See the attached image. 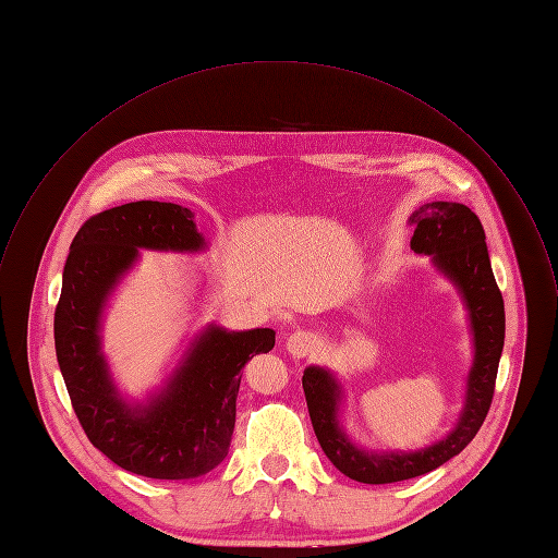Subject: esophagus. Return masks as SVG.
<instances>
[{"instance_id":"esophagus-1","label":"esophagus","mask_w":558,"mask_h":558,"mask_svg":"<svg viewBox=\"0 0 558 558\" xmlns=\"http://www.w3.org/2000/svg\"><path fill=\"white\" fill-rule=\"evenodd\" d=\"M314 349H316V338H314V333H310V331H294V333L286 340V351H288L294 360L307 357Z\"/></svg>"}]
</instances>
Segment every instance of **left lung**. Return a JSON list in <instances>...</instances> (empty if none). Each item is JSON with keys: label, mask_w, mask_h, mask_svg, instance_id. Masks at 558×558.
<instances>
[{"label": "left lung", "mask_w": 558, "mask_h": 558, "mask_svg": "<svg viewBox=\"0 0 558 558\" xmlns=\"http://www.w3.org/2000/svg\"><path fill=\"white\" fill-rule=\"evenodd\" d=\"M411 251L428 255L433 266L457 288L472 331V366L465 396L452 430L420 450H366L340 422L342 380L325 366H307L303 389L316 437L329 461L349 478L385 485L422 476L457 457L483 426L496 387L505 347V301L494 279L485 231L478 216L463 203L430 201L411 216Z\"/></svg>", "instance_id": "obj_1"}]
</instances>
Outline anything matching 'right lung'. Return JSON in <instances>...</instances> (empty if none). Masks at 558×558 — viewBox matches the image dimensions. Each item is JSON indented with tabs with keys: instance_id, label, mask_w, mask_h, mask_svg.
Segmentation results:
<instances>
[{
	"instance_id": "right-lung-1",
	"label": "right lung",
	"mask_w": 558,
	"mask_h": 558,
	"mask_svg": "<svg viewBox=\"0 0 558 558\" xmlns=\"http://www.w3.org/2000/svg\"><path fill=\"white\" fill-rule=\"evenodd\" d=\"M194 211L136 201L88 218L71 242L53 316L56 357L90 444L119 468L160 481L214 470L229 452L242 368L275 347L272 329L207 325L167 380L143 400L121 393L104 355V314L141 251L201 253Z\"/></svg>"
}]
</instances>
